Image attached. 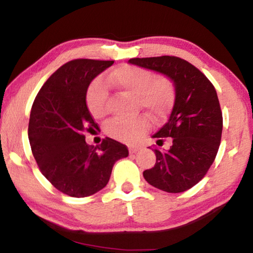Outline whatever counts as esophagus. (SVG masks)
<instances>
[{"label": "esophagus", "instance_id": "obj_1", "mask_svg": "<svg viewBox=\"0 0 253 253\" xmlns=\"http://www.w3.org/2000/svg\"><path fill=\"white\" fill-rule=\"evenodd\" d=\"M139 146H129L128 147V149H129V153L130 154H134V153H137L139 151Z\"/></svg>", "mask_w": 253, "mask_h": 253}]
</instances>
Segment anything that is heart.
Masks as SVG:
<instances>
[{
  "instance_id": "1",
  "label": "heart",
  "mask_w": 253,
  "mask_h": 253,
  "mask_svg": "<svg viewBox=\"0 0 253 253\" xmlns=\"http://www.w3.org/2000/svg\"><path fill=\"white\" fill-rule=\"evenodd\" d=\"M135 96L137 104L149 111L154 117H163L169 113L174 101V87L166 77H154L144 68L125 65L115 69L105 81L96 79L85 93V105L93 118H102L107 113L108 87ZM149 128L146 117L132 119L115 118L107 126V134L122 142H135Z\"/></svg>"
}]
</instances>
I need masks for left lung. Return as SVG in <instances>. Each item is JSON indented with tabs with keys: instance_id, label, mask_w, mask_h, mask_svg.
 Listing matches in <instances>:
<instances>
[{
	"instance_id": "left-lung-1",
	"label": "left lung",
	"mask_w": 253,
	"mask_h": 253,
	"mask_svg": "<svg viewBox=\"0 0 253 253\" xmlns=\"http://www.w3.org/2000/svg\"><path fill=\"white\" fill-rule=\"evenodd\" d=\"M128 62L164 75L175 88L169 121L153 138H172L168 151L154 149L156 163L144 170L152 186L169 193L193 187L213 164L220 146L222 113L219 98L210 80L190 62L177 57L134 58Z\"/></svg>"
}]
</instances>
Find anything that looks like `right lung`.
Returning <instances> with one entry per match:
<instances>
[{
	"label": "right lung",
	"mask_w": 253,
	"mask_h": 253,
	"mask_svg": "<svg viewBox=\"0 0 253 253\" xmlns=\"http://www.w3.org/2000/svg\"><path fill=\"white\" fill-rule=\"evenodd\" d=\"M113 63L90 59L67 62L42 85L30 114L29 140L41 173L74 198L102 190L115 163L128 156V148L117 140L106 137L93 147L84 135L98 128L85 105L89 84Z\"/></svg>",
	"instance_id": "1"
}]
</instances>
